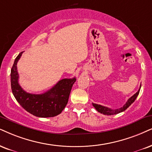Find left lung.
<instances>
[{
    "instance_id": "8db88e82",
    "label": "left lung",
    "mask_w": 152,
    "mask_h": 152,
    "mask_svg": "<svg viewBox=\"0 0 152 152\" xmlns=\"http://www.w3.org/2000/svg\"><path fill=\"white\" fill-rule=\"evenodd\" d=\"M140 88H141V86H140V89L138 90V91L137 92V93H136L135 95H132L131 97H130V98L128 99V101L126 102V103L125 104L124 106L119 109H111L110 108H108V107H107L102 106V105H100V104H95V103H93V107L96 109V110L98 111V112H100L101 114H103L104 115H114V114H119V113L122 112V111L126 110V109H128V107H129L130 105H131L134 102H135V99L137 98V95H139Z\"/></svg>"
}]
</instances>
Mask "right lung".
<instances>
[{
    "instance_id": "right-lung-1",
    "label": "right lung",
    "mask_w": 152,
    "mask_h": 152,
    "mask_svg": "<svg viewBox=\"0 0 152 152\" xmlns=\"http://www.w3.org/2000/svg\"><path fill=\"white\" fill-rule=\"evenodd\" d=\"M20 53L15 59L11 69V88L16 100L26 111L34 116L48 118L61 114L69 100L71 90L76 78L60 80L54 87L42 94L26 93L19 84L17 64L22 56Z\"/></svg>"
}]
</instances>
